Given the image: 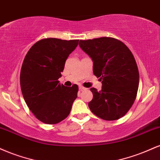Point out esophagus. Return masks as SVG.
I'll return each mask as SVG.
<instances>
[{
    "instance_id": "esophagus-1",
    "label": "esophagus",
    "mask_w": 160,
    "mask_h": 160,
    "mask_svg": "<svg viewBox=\"0 0 160 160\" xmlns=\"http://www.w3.org/2000/svg\"><path fill=\"white\" fill-rule=\"evenodd\" d=\"M86 89H87V88L83 87V86H82V85L79 86V90H80V91H84V90H86Z\"/></svg>"
}]
</instances>
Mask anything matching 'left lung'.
I'll return each instance as SVG.
<instances>
[{"instance_id": "obj_1", "label": "left lung", "mask_w": 160, "mask_h": 160, "mask_svg": "<svg viewBox=\"0 0 160 160\" xmlns=\"http://www.w3.org/2000/svg\"><path fill=\"white\" fill-rule=\"evenodd\" d=\"M79 46L92 58L93 74L100 78V91L91 88L93 99L88 103L96 116L115 121L124 116L136 100L139 73L129 48L113 37L80 40Z\"/></svg>"}]
</instances>
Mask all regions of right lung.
<instances>
[{
    "label": "right lung",
    "mask_w": 160,
    "mask_h": 160,
    "mask_svg": "<svg viewBox=\"0 0 160 160\" xmlns=\"http://www.w3.org/2000/svg\"><path fill=\"white\" fill-rule=\"evenodd\" d=\"M78 44V39L45 38L28 51L20 72V85L26 104L39 121L55 124L70 113L78 87H65L58 78L66 60Z\"/></svg>",
    "instance_id": "right-lung-1"
}]
</instances>
